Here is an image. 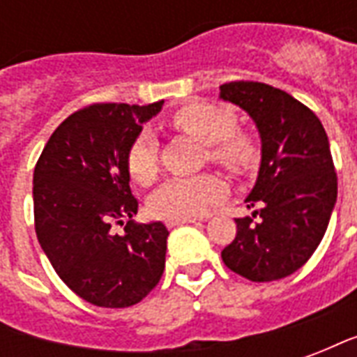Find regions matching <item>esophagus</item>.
<instances>
[{"instance_id":"esophagus-1","label":"esophagus","mask_w":357,"mask_h":357,"mask_svg":"<svg viewBox=\"0 0 357 357\" xmlns=\"http://www.w3.org/2000/svg\"><path fill=\"white\" fill-rule=\"evenodd\" d=\"M195 222H197L195 218H172V220H166L164 224H166V227H176V225L195 224Z\"/></svg>"}]
</instances>
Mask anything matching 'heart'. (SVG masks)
Masks as SVG:
<instances>
[{
  "label": "heart",
  "instance_id": "b5f03b06",
  "mask_svg": "<svg viewBox=\"0 0 357 357\" xmlns=\"http://www.w3.org/2000/svg\"><path fill=\"white\" fill-rule=\"evenodd\" d=\"M174 130L187 133L206 143V162H214L235 176H245L255 170L260 160V147L255 135L237 128V118L231 110L212 102H187L170 116ZM128 174L139 185L153 183L158 174V143L151 133H141L126 156ZM227 193L224 179L214 174L195 178H174L156 189L149 210L153 216L197 218L222 201Z\"/></svg>",
  "mask_w": 357,
  "mask_h": 357
}]
</instances>
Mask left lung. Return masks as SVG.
I'll use <instances>...</instances> for the list:
<instances>
[{
    "label": "left lung",
    "mask_w": 357,
    "mask_h": 357,
    "mask_svg": "<svg viewBox=\"0 0 357 357\" xmlns=\"http://www.w3.org/2000/svg\"><path fill=\"white\" fill-rule=\"evenodd\" d=\"M220 97L252 116L262 164L247 197L252 216L237 218V235L222 250L227 268L256 283L300 269L319 247L337 202V172L319 118L283 89L229 82Z\"/></svg>",
    "instance_id": "obj_1"
}]
</instances>
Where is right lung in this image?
<instances>
[{
  "label": "right lung",
  "mask_w": 357,
  "mask_h": 357,
  "mask_svg": "<svg viewBox=\"0 0 357 357\" xmlns=\"http://www.w3.org/2000/svg\"><path fill=\"white\" fill-rule=\"evenodd\" d=\"M162 102H93L76 110L36 162L38 241L66 287L93 306H133L162 277L168 229L133 222L137 199L126 166L141 124ZM110 225H124L125 233Z\"/></svg>",
  "instance_id": "obj_1"
}]
</instances>
